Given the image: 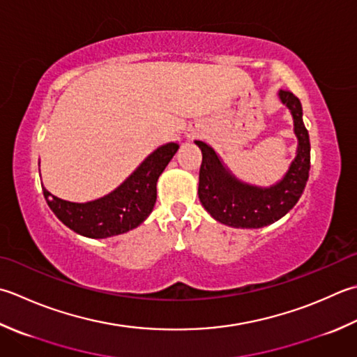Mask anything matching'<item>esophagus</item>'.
Returning <instances> with one entry per match:
<instances>
[{"instance_id":"esophagus-1","label":"esophagus","mask_w":357,"mask_h":357,"mask_svg":"<svg viewBox=\"0 0 357 357\" xmlns=\"http://www.w3.org/2000/svg\"><path fill=\"white\" fill-rule=\"evenodd\" d=\"M185 135H187L188 139H195V137L199 136V130L197 127H190V128H187Z\"/></svg>"}]
</instances>
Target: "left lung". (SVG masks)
<instances>
[{"label":"left lung","instance_id":"8db88e82","mask_svg":"<svg viewBox=\"0 0 357 357\" xmlns=\"http://www.w3.org/2000/svg\"><path fill=\"white\" fill-rule=\"evenodd\" d=\"M278 96L294 117L298 149L288 173L277 185L258 188L240 183L222 167L211 146L197 141L202 153L198 197L206 211L222 225L243 229L272 225L297 204L305 190L310 176L311 145L302 119V105L288 89H280Z\"/></svg>","mask_w":357,"mask_h":357}]
</instances>
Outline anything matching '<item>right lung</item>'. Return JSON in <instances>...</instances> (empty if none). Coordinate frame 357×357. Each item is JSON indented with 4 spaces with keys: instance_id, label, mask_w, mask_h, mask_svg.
<instances>
[{
    "instance_id": "add662e5",
    "label": "right lung",
    "mask_w": 357,
    "mask_h": 357,
    "mask_svg": "<svg viewBox=\"0 0 357 357\" xmlns=\"http://www.w3.org/2000/svg\"><path fill=\"white\" fill-rule=\"evenodd\" d=\"M178 149L179 145L174 142L159 146L123 184L100 199L85 204L69 202L54 197L43 187L45 199L63 225L83 236L107 238L125 234L151 213L156 202L158 178Z\"/></svg>"
}]
</instances>
